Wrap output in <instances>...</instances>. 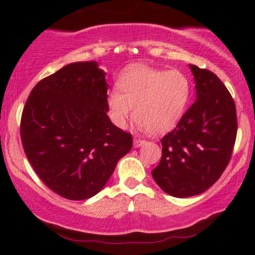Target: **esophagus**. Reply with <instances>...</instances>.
<instances>
[{
  "mask_svg": "<svg viewBox=\"0 0 255 255\" xmlns=\"http://www.w3.org/2000/svg\"><path fill=\"white\" fill-rule=\"evenodd\" d=\"M146 142V140H142L140 139V137H134L133 140V144H134V147H140L141 145H144Z\"/></svg>",
  "mask_w": 255,
  "mask_h": 255,
  "instance_id": "esophagus-1",
  "label": "esophagus"
}]
</instances>
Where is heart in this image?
<instances>
[{"label": "heart", "instance_id": "heart-1", "mask_svg": "<svg viewBox=\"0 0 255 255\" xmlns=\"http://www.w3.org/2000/svg\"><path fill=\"white\" fill-rule=\"evenodd\" d=\"M116 86L118 90L109 92L107 101L113 124L126 127L133 109L137 126L152 134L175 127L191 97V83L183 73L145 66L128 68Z\"/></svg>", "mask_w": 255, "mask_h": 255}]
</instances>
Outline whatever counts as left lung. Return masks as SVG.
Instances as JSON below:
<instances>
[{"instance_id":"obj_1","label":"left lung","mask_w":255,"mask_h":255,"mask_svg":"<svg viewBox=\"0 0 255 255\" xmlns=\"http://www.w3.org/2000/svg\"><path fill=\"white\" fill-rule=\"evenodd\" d=\"M189 67L197 101L162 137V158L152 170L158 186L176 198L201 194L221 177L238 134L235 102L221 79L209 69Z\"/></svg>"}]
</instances>
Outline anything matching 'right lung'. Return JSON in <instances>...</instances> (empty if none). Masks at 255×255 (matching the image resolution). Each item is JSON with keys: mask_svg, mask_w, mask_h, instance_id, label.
I'll list each match as a JSON object with an SVG mask.
<instances>
[{"mask_svg": "<svg viewBox=\"0 0 255 255\" xmlns=\"http://www.w3.org/2000/svg\"><path fill=\"white\" fill-rule=\"evenodd\" d=\"M108 89L97 62H74L42 79L22 110L28 162L46 187L69 200L101 192L133 146L131 134L108 116Z\"/></svg>", "mask_w": 255, "mask_h": 255, "instance_id": "right-lung-1", "label": "right lung"}]
</instances>
